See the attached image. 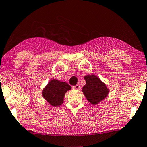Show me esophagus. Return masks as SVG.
<instances>
[{
  "instance_id": "esophagus-1",
  "label": "esophagus",
  "mask_w": 147,
  "mask_h": 147,
  "mask_svg": "<svg viewBox=\"0 0 147 147\" xmlns=\"http://www.w3.org/2000/svg\"><path fill=\"white\" fill-rule=\"evenodd\" d=\"M80 85H75V86H74L73 87V89H80Z\"/></svg>"
}]
</instances>
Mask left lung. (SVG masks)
<instances>
[{
	"label": "left lung",
	"mask_w": 147,
	"mask_h": 147,
	"mask_svg": "<svg viewBox=\"0 0 147 147\" xmlns=\"http://www.w3.org/2000/svg\"><path fill=\"white\" fill-rule=\"evenodd\" d=\"M84 79L86 84L83 87L82 92L90 103L96 105L107 98L109 89L98 76L94 74L87 75Z\"/></svg>",
	"instance_id": "1"
}]
</instances>
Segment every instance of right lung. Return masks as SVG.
Wrapping results in <instances>:
<instances>
[{
  "instance_id": "obj_1",
  "label": "right lung",
  "mask_w": 147,
  "mask_h": 147,
  "mask_svg": "<svg viewBox=\"0 0 147 147\" xmlns=\"http://www.w3.org/2000/svg\"><path fill=\"white\" fill-rule=\"evenodd\" d=\"M71 89L70 85L64 81L53 79L45 87L42 95L52 107H58L64 102L65 94Z\"/></svg>"
}]
</instances>
